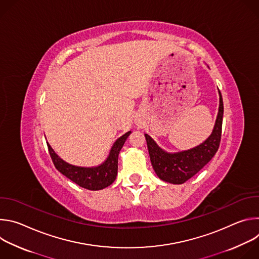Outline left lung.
Here are the masks:
<instances>
[{"label": "left lung", "instance_id": "left-lung-1", "mask_svg": "<svg viewBox=\"0 0 259 259\" xmlns=\"http://www.w3.org/2000/svg\"><path fill=\"white\" fill-rule=\"evenodd\" d=\"M224 101L219 91V110L212 134L206 141L192 150L177 154H168L156 144L147 134H144L153 168L160 179L181 184L197 174L216 154L221 139Z\"/></svg>", "mask_w": 259, "mask_h": 259}]
</instances>
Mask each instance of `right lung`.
<instances>
[{
    "label": "right lung",
    "instance_id": "1",
    "mask_svg": "<svg viewBox=\"0 0 259 259\" xmlns=\"http://www.w3.org/2000/svg\"><path fill=\"white\" fill-rule=\"evenodd\" d=\"M131 131L125 133L121 136L113 145L110 150L109 156L106 161L98 167L95 168H83L76 167L65 163L61 160L51 149V146L47 143L50 157L55 168L66 176L68 179L77 183L78 186L90 190V191H98L102 190L109 184H112L118 173V157L119 153L124 145L127 137L130 135Z\"/></svg>",
    "mask_w": 259,
    "mask_h": 259
}]
</instances>
